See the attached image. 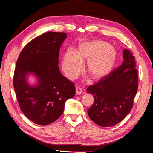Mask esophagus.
Listing matches in <instances>:
<instances>
[{
	"label": "esophagus",
	"mask_w": 153,
	"mask_h": 153,
	"mask_svg": "<svg viewBox=\"0 0 153 153\" xmlns=\"http://www.w3.org/2000/svg\"><path fill=\"white\" fill-rule=\"evenodd\" d=\"M76 93L77 94H80L82 93V90L80 87H76Z\"/></svg>",
	"instance_id": "obj_1"
}]
</instances>
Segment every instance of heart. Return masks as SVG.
I'll return each instance as SVG.
<instances>
[{
  "label": "heart",
  "mask_w": 153,
  "mask_h": 153,
  "mask_svg": "<svg viewBox=\"0 0 153 153\" xmlns=\"http://www.w3.org/2000/svg\"><path fill=\"white\" fill-rule=\"evenodd\" d=\"M117 58L113 46L101 41L82 43L75 52L68 50L64 53L62 68L65 75L73 79L83 68L82 61H87V70L94 80H100L112 71Z\"/></svg>",
  "instance_id": "heart-1"
}]
</instances>
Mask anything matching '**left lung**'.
Listing matches in <instances>:
<instances>
[{"label":"left lung","instance_id":"1","mask_svg":"<svg viewBox=\"0 0 153 153\" xmlns=\"http://www.w3.org/2000/svg\"><path fill=\"white\" fill-rule=\"evenodd\" d=\"M123 59L121 66L87 89L94 98L88 115L99 126L110 127L118 124L133 107L138 89L135 59L127 49L123 51Z\"/></svg>","mask_w":153,"mask_h":153}]
</instances>
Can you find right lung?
<instances>
[{"label": "right lung", "instance_id": "add662e5", "mask_svg": "<svg viewBox=\"0 0 153 153\" xmlns=\"http://www.w3.org/2000/svg\"><path fill=\"white\" fill-rule=\"evenodd\" d=\"M66 37V32H46L26 45L18 58L13 78L16 98L23 113L36 124L56 121L66 101L75 94L73 83L58 66L59 50ZM30 73L38 79L34 86L27 82Z\"/></svg>", "mask_w": 153, "mask_h": 153}]
</instances>
